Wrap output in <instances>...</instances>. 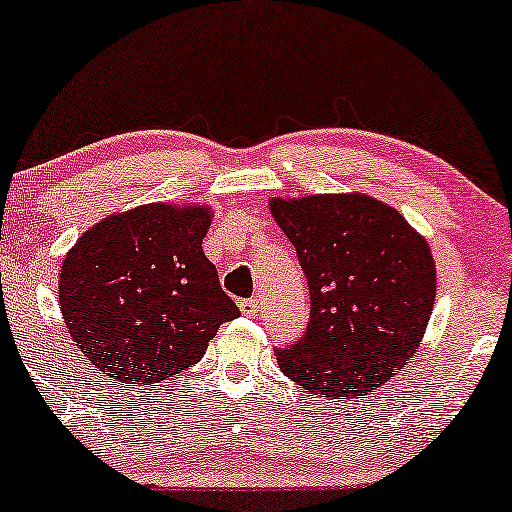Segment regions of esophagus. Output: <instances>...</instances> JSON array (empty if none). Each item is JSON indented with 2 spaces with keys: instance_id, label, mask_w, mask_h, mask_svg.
<instances>
[{
  "instance_id": "1",
  "label": "esophagus",
  "mask_w": 512,
  "mask_h": 512,
  "mask_svg": "<svg viewBox=\"0 0 512 512\" xmlns=\"http://www.w3.org/2000/svg\"><path fill=\"white\" fill-rule=\"evenodd\" d=\"M240 310H242L244 317H256V312H258V298H247V300H242V303H240Z\"/></svg>"
}]
</instances>
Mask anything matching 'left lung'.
Returning <instances> with one entry per match:
<instances>
[{
  "label": "left lung",
  "mask_w": 512,
  "mask_h": 512,
  "mask_svg": "<svg viewBox=\"0 0 512 512\" xmlns=\"http://www.w3.org/2000/svg\"><path fill=\"white\" fill-rule=\"evenodd\" d=\"M310 286V324L275 349L289 380L324 398H363L422 345L436 263L394 207L363 193L270 200Z\"/></svg>",
  "instance_id": "1"
}]
</instances>
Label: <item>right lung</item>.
Masks as SVG:
<instances>
[{"label": "right lung", "instance_id": "1", "mask_svg": "<svg viewBox=\"0 0 512 512\" xmlns=\"http://www.w3.org/2000/svg\"><path fill=\"white\" fill-rule=\"evenodd\" d=\"M205 205L151 202L88 228L60 268V312L79 352L135 387L191 368L240 310L202 251Z\"/></svg>", "mask_w": 512, "mask_h": 512}]
</instances>
